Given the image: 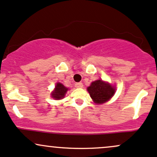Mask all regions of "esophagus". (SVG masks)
Returning <instances> with one entry per match:
<instances>
[{
    "mask_svg": "<svg viewBox=\"0 0 157 157\" xmlns=\"http://www.w3.org/2000/svg\"><path fill=\"white\" fill-rule=\"evenodd\" d=\"M75 86L76 88H82V86H82V82H77V83H75Z\"/></svg>",
    "mask_w": 157,
    "mask_h": 157,
    "instance_id": "obj_1",
    "label": "esophagus"
}]
</instances>
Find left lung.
I'll return each instance as SVG.
<instances>
[{
	"label": "left lung",
	"mask_w": 157,
	"mask_h": 157,
	"mask_svg": "<svg viewBox=\"0 0 157 157\" xmlns=\"http://www.w3.org/2000/svg\"><path fill=\"white\" fill-rule=\"evenodd\" d=\"M94 102L97 104H102L111 98L115 92V89L108 82L102 80H98L91 82L87 88Z\"/></svg>",
	"instance_id": "left-lung-1"
}]
</instances>
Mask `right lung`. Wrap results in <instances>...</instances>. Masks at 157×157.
Segmentation results:
<instances>
[{
    "label": "right lung",
    "mask_w": 157,
    "mask_h": 157,
    "mask_svg": "<svg viewBox=\"0 0 157 157\" xmlns=\"http://www.w3.org/2000/svg\"><path fill=\"white\" fill-rule=\"evenodd\" d=\"M67 91V88L65 87L63 85L61 84L60 82H57L55 86V91L52 93V97L55 98V100H60V99L63 98Z\"/></svg>",
    "instance_id": "add662e5"
}]
</instances>
